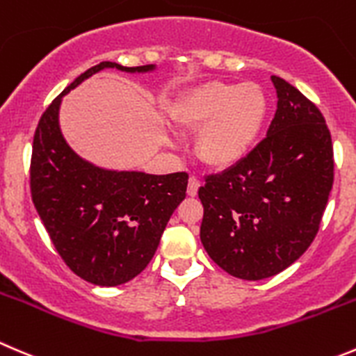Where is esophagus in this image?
<instances>
[{
    "mask_svg": "<svg viewBox=\"0 0 356 356\" xmlns=\"http://www.w3.org/2000/svg\"><path fill=\"white\" fill-rule=\"evenodd\" d=\"M200 186H202V182H200L198 177H195V175H193V177H189V181H188V195L189 196H196V195H198Z\"/></svg>",
    "mask_w": 356,
    "mask_h": 356,
    "instance_id": "34e87169",
    "label": "esophagus"
}]
</instances>
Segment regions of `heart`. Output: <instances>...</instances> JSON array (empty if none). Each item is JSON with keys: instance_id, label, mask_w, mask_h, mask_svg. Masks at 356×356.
<instances>
[{"instance_id": "b5f03b06", "label": "heart", "mask_w": 356, "mask_h": 356, "mask_svg": "<svg viewBox=\"0 0 356 356\" xmlns=\"http://www.w3.org/2000/svg\"><path fill=\"white\" fill-rule=\"evenodd\" d=\"M168 115L177 129L200 132L196 154L212 168L248 156L264 129L268 97L255 83L207 81L182 92Z\"/></svg>"}]
</instances>
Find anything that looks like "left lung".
Here are the masks:
<instances>
[{"instance_id":"1","label":"left lung","mask_w":356,"mask_h":356,"mask_svg":"<svg viewBox=\"0 0 356 356\" xmlns=\"http://www.w3.org/2000/svg\"><path fill=\"white\" fill-rule=\"evenodd\" d=\"M277 113L245 160L209 175L200 240L217 266L262 280L298 261L318 233L334 182V151L322 113L278 76Z\"/></svg>"}]
</instances>
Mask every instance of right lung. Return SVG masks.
<instances>
[{
  "mask_svg": "<svg viewBox=\"0 0 356 356\" xmlns=\"http://www.w3.org/2000/svg\"><path fill=\"white\" fill-rule=\"evenodd\" d=\"M102 69L144 74L156 65L101 62L48 106L33 140L31 195L65 264L90 284L116 287L149 264L168 219L186 198L188 174L109 170L71 149L58 125L62 97Z\"/></svg>",
  "mask_w": 356,
  "mask_h": 356,
  "instance_id": "right-lung-1",
  "label": "right lung"
}]
</instances>
